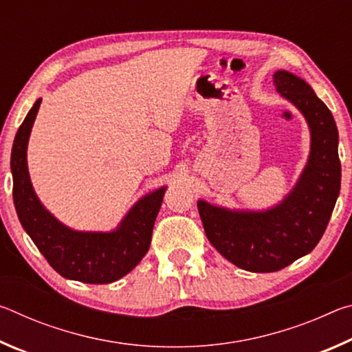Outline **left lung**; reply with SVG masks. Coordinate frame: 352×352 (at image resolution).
<instances>
[{
    "label": "left lung",
    "instance_id": "8db88e82",
    "mask_svg": "<svg viewBox=\"0 0 352 352\" xmlns=\"http://www.w3.org/2000/svg\"><path fill=\"white\" fill-rule=\"evenodd\" d=\"M275 87L305 116L311 132L307 163L290 192L267 210H231L199 200L208 241L239 269L270 273L311 253L323 236L340 194L338 130L309 83L278 69Z\"/></svg>",
    "mask_w": 352,
    "mask_h": 352
}]
</instances>
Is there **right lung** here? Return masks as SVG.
<instances>
[{"instance_id":"add662e5","label":"right lung","mask_w":352,"mask_h":352,"mask_svg":"<svg viewBox=\"0 0 352 352\" xmlns=\"http://www.w3.org/2000/svg\"><path fill=\"white\" fill-rule=\"evenodd\" d=\"M38 98L15 135L10 169L19 219L58 275L88 284H109L132 272L151 247L166 188L141 197L111 231H79L62 223L35 194L28 170V142L40 109Z\"/></svg>"}]
</instances>
